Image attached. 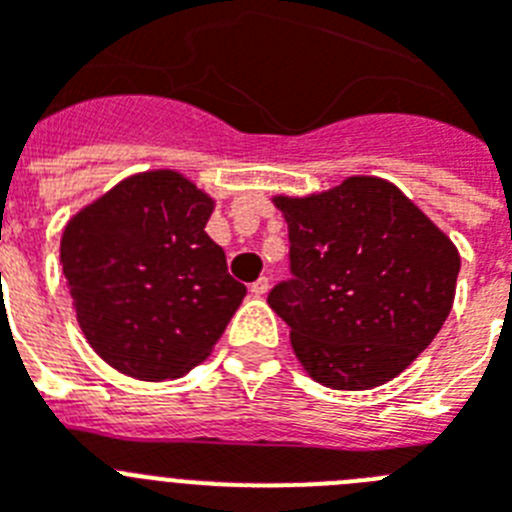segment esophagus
Here are the masks:
<instances>
[{
	"label": "esophagus",
	"mask_w": 512,
	"mask_h": 512,
	"mask_svg": "<svg viewBox=\"0 0 512 512\" xmlns=\"http://www.w3.org/2000/svg\"><path fill=\"white\" fill-rule=\"evenodd\" d=\"M251 292L256 297L266 295V292H269V277H259V279H256V282L251 284Z\"/></svg>",
	"instance_id": "1"
}]
</instances>
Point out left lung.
<instances>
[{
	"label": "left lung",
	"instance_id": "8db88e82",
	"mask_svg": "<svg viewBox=\"0 0 512 512\" xmlns=\"http://www.w3.org/2000/svg\"><path fill=\"white\" fill-rule=\"evenodd\" d=\"M274 205L287 220L292 277L274 284L269 305L307 374L333 390H369L408 369L449 318L454 243L374 176Z\"/></svg>",
	"mask_w": 512,
	"mask_h": 512
}]
</instances>
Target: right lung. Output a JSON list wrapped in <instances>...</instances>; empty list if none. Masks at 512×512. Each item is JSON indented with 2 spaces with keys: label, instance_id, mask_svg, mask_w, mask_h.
I'll return each instance as SVG.
<instances>
[{
  "label": "right lung",
  "instance_id": "add662e5",
  "mask_svg": "<svg viewBox=\"0 0 512 512\" xmlns=\"http://www.w3.org/2000/svg\"><path fill=\"white\" fill-rule=\"evenodd\" d=\"M212 200L176 171L135 174L66 225L76 320L117 372L146 382L200 364L246 297L205 233Z\"/></svg>",
  "mask_w": 512,
  "mask_h": 512
}]
</instances>
